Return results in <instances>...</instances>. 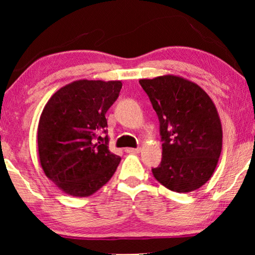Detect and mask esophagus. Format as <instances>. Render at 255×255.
<instances>
[{
	"mask_svg": "<svg viewBox=\"0 0 255 255\" xmlns=\"http://www.w3.org/2000/svg\"><path fill=\"white\" fill-rule=\"evenodd\" d=\"M125 152L127 153H131V154H135V153H139L140 152V148H131V147H128L125 148Z\"/></svg>",
	"mask_w": 255,
	"mask_h": 255,
	"instance_id": "34e87169",
	"label": "esophagus"
}]
</instances>
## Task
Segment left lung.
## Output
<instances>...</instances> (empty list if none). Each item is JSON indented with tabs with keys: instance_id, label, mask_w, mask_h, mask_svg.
I'll list each match as a JSON object with an SVG mask.
<instances>
[{
	"instance_id": "1",
	"label": "left lung",
	"mask_w": 255,
	"mask_h": 255,
	"mask_svg": "<svg viewBox=\"0 0 255 255\" xmlns=\"http://www.w3.org/2000/svg\"><path fill=\"white\" fill-rule=\"evenodd\" d=\"M139 83L160 122L161 163L152 168L167 189L189 193L207 183L222 152L221 118L200 86L177 75L141 79Z\"/></svg>"
}]
</instances>
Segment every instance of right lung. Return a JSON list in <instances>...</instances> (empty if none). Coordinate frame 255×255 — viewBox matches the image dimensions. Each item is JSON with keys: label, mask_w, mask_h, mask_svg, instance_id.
I'll use <instances>...</instances> for the list:
<instances>
[{"label": "right lung", "mask_w": 255, "mask_h": 255, "mask_svg": "<svg viewBox=\"0 0 255 255\" xmlns=\"http://www.w3.org/2000/svg\"><path fill=\"white\" fill-rule=\"evenodd\" d=\"M121 81L78 80L57 90L38 124V156L45 175L59 189L87 197L116 172L121 158L110 152L106 114L117 100Z\"/></svg>", "instance_id": "right-lung-1"}]
</instances>
